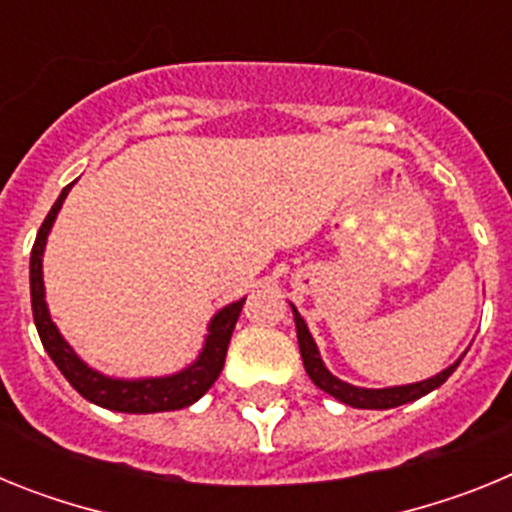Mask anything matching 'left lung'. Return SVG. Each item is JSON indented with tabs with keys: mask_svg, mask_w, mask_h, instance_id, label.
Instances as JSON below:
<instances>
[{
	"mask_svg": "<svg viewBox=\"0 0 512 512\" xmlns=\"http://www.w3.org/2000/svg\"><path fill=\"white\" fill-rule=\"evenodd\" d=\"M292 307V315H295V328H297V343H300L302 364H305L307 377L315 382V387H320L323 392H328L330 397H336L343 405H351V408L359 410H390L400 408V405H408V402L420 400L423 395L433 392L436 387H441L446 379L454 374V369L459 366V361L464 359V354L454 361L451 366H446L443 372H438L436 377H428L423 382L413 384H397V387H382V390H369V387H356V384H348L343 379H338L336 374H330L328 366L323 364V356L318 351V343L312 338L310 328H307L305 318L297 312L295 305Z\"/></svg>",
	"mask_w": 512,
	"mask_h": 512,
	"instance_id": "obj_1",
	"label": "left lung"
}]
</instances>
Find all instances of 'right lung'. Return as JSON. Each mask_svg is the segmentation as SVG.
Segmentation results:
<instances>
[{"mask_svg": "<svg viewBox=\"0 0 512 512\" xmlns=\"http://www.w3.org/2000/svg\"><path fill=\"white\" fill-rule=\"evenodd\" d=\"M63 187L58 194L56 205L51 207L48 217L43 220L35 238L33 253H30V300H33V318L38 336L43 341V348L53 359V364L61 369V374L69 379V384L79 392L84 400L94 402L99 408L115 410V413H169V410L189 408L192 402L200 400L207 390H210L215 379L220 377L225 364V354H228V343L233 336V328L238 323V315L243 310L246 297L238 302H230L223 310H217L207 323V336L202 343V351L197 359L189 366L179 369L166 377H140V379H122L110 377V374L97 372L94 366L76 354L69 341L61 336V330L56 328L45 302V284H43V253L48 235H51L53 223H56L58 212H61L63 202L69 197L71 187Z\"/></svg>", "mask_w": 512, "mask_h": 512, "instance_id": "add662e5", "label": "right lung"}]
</instances>
